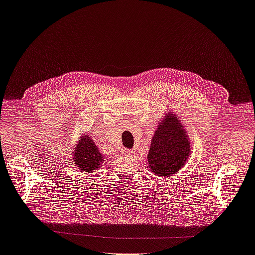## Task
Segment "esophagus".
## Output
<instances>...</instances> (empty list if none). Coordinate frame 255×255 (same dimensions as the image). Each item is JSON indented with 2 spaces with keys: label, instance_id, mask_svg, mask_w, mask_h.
<instances>
[{
  "label": "esophagus",
  "instance_id": "obj_1",
  "mask_svg": "<svg viewBox=\"0 0 255 255\" xmlns=\"http://www.w3.org/2000/svg\"><path fill=\"white\" fill-rule=\"evenodd\" d=\"M121 154H122L123 156H132L133 151L129 150V149H122Z\"/></svg>",
  "mask_w": 255,
  "mask_h": 255
}]
</instances>
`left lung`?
<instances>
[{
  "label": "left lung",
  "mask_w": 255,
  "mask_h": 255,
  "mask_svg": "<svg viewBox=\"0 0 255 255\" xmlns=\"http://www.w3.org/2000/svg\"><path fill=\"white\" fill-rule=\"evenodd\" d=\"M191 153L187 130L175 114L159 122L148 153L149 167L159 177H170L184 166Z\"/></svg>",
  "instance_id": "8db88e82"
}]
</instances>
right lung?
Segmentation results:
<instances>
[{
    "instance_id": "obj_1",
    "label": "right lung",
    "mask_w": 255,
    "mask_h": 255,
    "mask_svg": "<svg viewBox=\"0 0 255 255\" xmlns=\"http://www.w3.org/2000/svg\"><path fill=\"white\" fill-rule=\"evenodd\" d=\"M75 166H77L84 173H93L100 168L104 157L100 153L98 146L88 135L81 136L74 150Z\"/></svg>"
}]
</instances>
